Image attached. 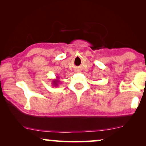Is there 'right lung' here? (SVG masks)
<instances>
[{"mask_svg":"<svg viewBox=\"0 0 146 146\" xmlns=\"http://www.w3.org/2000/svg\"><path fill=\"white\" fill-rule=\"evenodd\" d=\"M52 84L53 86H55V87L58 86V84L60 82L59 78L58 77H56V79L52 80Z\"/></svg>","mask_w":146,"mask_h":146,"instance_id":"1","label":"right lung"}]
</instances>
